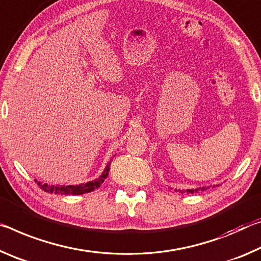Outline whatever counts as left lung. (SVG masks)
Masks as SVG:
<instances>
[{
  "mask_svg": "<svg viewBox=\"0 0 261 261\" xmlns=\"http://www.w3.org/2000/svg\"><path fill=\"white\" fill-rule=\"evenodd\" d=\"M213 187H215V186H213ZM207 189H209V187H200V189H194V190H186V191H180L179 190V192H180V193H186L189 194V193H191V194H193V193H198V192H200V191H204V190H207ZM177 191V190H176Z\"/></svg>",
  "mask_w": 261,
  "mask_h": 261,
  "instance_id": "left-lung-1",
  "label": "left lung"
}]
</instances>
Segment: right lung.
I'll use <instances>...</instances> for the list:
<instances>
[{
	"mask_svg": "<svg viewBox=\"0 0 261 261\" xmlns=\"http://www.w3.org/2000/svg\"><path fill=\"white\" fill-rule=\"evenodd\" d=\"M110 164L106 166L104 172L101 173V176L99 178H97L96 180L92 181H88L85 184H81V185H69V186H54V185H48V184H41L40 181H38L37 179L34 181L38 182V185L40 186V189L42 191L47 192V193H54V194H71V195H80V194H84V193H89V192L95 191L98 187H100V185L106 179V177L109 176V171H110Z\"/></svg>",
	"mask_w": 261,
	"mask_h": 261,
	"instance_id": "add662e5",
	"label": "right lung"
}]
</instances>
